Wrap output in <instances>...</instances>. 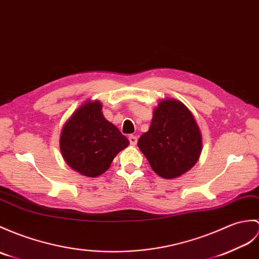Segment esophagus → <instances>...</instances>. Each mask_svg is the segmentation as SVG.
Listing matches in <instances>:
<instances>
[{
    "instance_id": "1",
    "label": "esophagus",
    "mask_w": 259,
    "mask_h": 259,
    "mask_svg": "<svg viewBox=\"0 0 259 259\" xmlns=\"http://www.w3.org/2000/svg\"><path fill=\"white\" fill-rule=\"evenodd\" d=\"M129 141H130L131 146H136L137 142H138V138L134 135H131V136H129Z\"/></svg>"
}]
</instances>
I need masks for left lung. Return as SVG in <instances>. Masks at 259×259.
<instances>
[{"mask_svg": "<svg viewBox=\"0 0 259 259\" xmlns=\"http://www.w3.org/2000/svg\"><path fill=\"white\" fill-rule=\"evenodd\" d=\"M138 147L152 170L164 179L182 176L200 158L201 132L193 115L182 102L162 100L153 111L151 125Z\"/></svg>", "mask_w": 259, "mask_h": 259, "instance_id": "obj_1", "label": "left lung"}]
</instances>
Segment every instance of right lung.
Wrapping results in <instances>:
<instances>
[{"label":"right lung","instance_id":"1","mask_svg":"<svg viewBox=\"0 0 259 259\" xmlns=\"http://www.w3.org/2000/svg\"><path fill=\"white\" fill-rule=\"evenodd\" d=\"M99 101L87 102L65 123L59 146L69 166L86 177L106 172L113 158L128 147L129 140L107 121Z\"/></svg>","mask_w":259,"mask_h":259}]
</instances>
